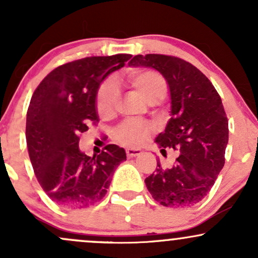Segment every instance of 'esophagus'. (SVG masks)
Segmentation results:
<instances>
[{
	"label": "esophagus",
	"instance_id": "esophagus-1",
	"mask_svg": "<svg viewBox=\"0 0 258 258\" xmlns=\"http://www.w3.org/2000/svg\"><path fill=\"white\" fill-rule=\"evenodd\" d=\"M142 154L141 149H127L126 150V155L127 158H136V156H139Z\"/></svg>",
	"mask_w": 258,
	"mask_h": 258
}]
</instances>
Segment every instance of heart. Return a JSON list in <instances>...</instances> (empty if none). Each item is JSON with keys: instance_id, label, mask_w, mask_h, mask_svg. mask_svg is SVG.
I'll list each match as a JSON object with an SVG mask.
<instances>
[{"instance_id": "heart-1", "label": "heart", "mask_w": 258, "mask_h": 258, "mask_svg": "<svg viewBox=\"0 0 258 258\" xmlns=\"http://www.w3.org/2000/svg\"><path fill=\"white\" fill-rule=\"evenodd\" d=\"M126 82L147 100L155 104L167 93L166 80L154 70H133L126 75ZM119 90L114 82L105 81L100 85L96 96V109L102 119L114 116L119 102ZM153 127L149 123L125 121L112 132V138L117 144L127 148H139L149 141Z\"/></svg>"}]
</instances>
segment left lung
I'll return each mask as SVG.
<instances>
[{
    "instance_id": "left-lung-1",
    "label": "left lung",
    "mask_w": 258,
    "mask_h": 258,
    "mask_svg": "<svg viewBox=\"0 0 258 258\" xmlns=\"http://www.w3.org/2000/svg\"><path fill=\"white\" fill-rule=\"evenodd\" d=\"M128 65L152 68L166 80L171 119L155 143L161 152L166 148L179 152L168 168L158 160L156 171L144 180L148 190L162 206H194L209 194L224 166L228 120L220 94L198 68L183 59L138 54Z\"/></svg>"
}]
</instances>
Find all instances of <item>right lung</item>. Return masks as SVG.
I'll use <instances>...</instances> for the list:
<instances>
[{
    "instance_id": "add662e5",
    "label": "right lung",
    "mask_w": 258,
    "mask_h": 258,
    "mask_svg": "<svg viewBox=\"0 0 258 258\" xmlns=\"http://www.w3.org/2000/svg\"><path fill=\"white\" fill-rule=\"evenodd\" d=\"M131 54L88 57L55 68L32 94L26 114V144L36 178L49 199L65 209H84L105 197L126 152L109 144L99 155L79 148L80 133L99 121L100 84Z\"/></svg>"
}]
</instances>
